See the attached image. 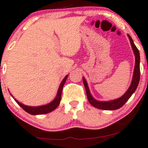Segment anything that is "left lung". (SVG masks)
I'll use <instances>...</instances> for the list:
<instances>
[{
    "instance_id": "left-lung-1",
    "label": "left lung",
    "mask_w": 148,
    "mask_h": 148,
    "mask_svg": "<svg viewBox=\"0 0 148 148\" xmlns=\"http://www.w3.org/2000/svg\"><path fill=\"white\" fill-rule=\"evenodd\" d=\"M129 38L131 42V47H132V49L134 50V53L135 55V58H136V63H135V67H134V76H133V79L132 82H131V86L129 88V89L127 90L124 95L121 97H120L119 98L116 99V100H110V101H98L96 100L95 99L92 98V96L90 94V90H89L88 86V84L86 81L85 78L83 77V82H84V86L86 88V92L87 98L88 100L89 103L91 104L95 108L100 109V110H115L119 109L120 108L123 106L126 102L128 101V100L131 98V96L132 95V94L135 92V90L137 88L138 85L139 84V81H140V53H139V50H138V48H136V46L135 45L134 40L131 38V36L128 34Z\"/></svg>"
}]
</instances>
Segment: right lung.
Returning <instances> with one entry per match:
<instances>
[{"instance_id":"1","label":"right lung","mask_w":148,"mask_h":148,"mask_svg":"<svg viewBox=\"0 0 148 148\" xmlns=\"http://www.w3.org/2000/svg\"><path fill=\"white\" fill-rule=\"evenodd\" d=\"M68 75H66L65 77L64 78V79L62 80V82H61L60 85L59 89L58 90V93L56 98L51 102V103L47 104V105H42V106H37V107H31V106H27V105H24L19 103V101H17L16 99H14V100L16 101L19 106L21 107L24 111H26L27 112H28L30 114L33 115H37V114H47L49 113L50 112L53 111L56 109L58 108V106L59 105L60 103L61 100V95H62V91L63 86H64V84H65L66 79H67Z\"/></svg>"}]
</instances>
